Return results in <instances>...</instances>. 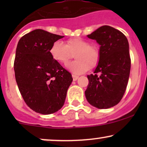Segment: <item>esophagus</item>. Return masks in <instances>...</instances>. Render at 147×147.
<instances>
[{"instance_id": "34e87169", "label": "esophagus", "mask_w": 147, "mask_h": 147, "mask_svg": "<svg viewBox=\"0 0 147 147\" xmlns=\"http://www.w3.org/2000/svg\"><path fill=\"white\" fill-rule=\"evenodd\" d=\"M72 79H73V81H77L79 78V76L75 75H72Z\"/></svg>"}]
</instances>
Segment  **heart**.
<instances>
[{"mask_svg":"<svg viewBox=\"0 0 147 147\" xmlns=\"http://www.w3.org/2000/svg\"><path fill=\"white\" fill-rule=\"evenodd\" d=\"M50 52L52 59L62 65H66L75 55L77 60L69 64L68 68L77 75L95 68L100 59L98 45L79 37L68 39L65 45L59 41L55 42Z\"/></svg>","mask_w":147,"mask_h":147,"instance_id":"obj_1","label":"heart"}]
</instances>
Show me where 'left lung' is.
<instances>
[{
  "instance_id": "8db88e82",
  "label": "left lung",
  "mask_w": 147,
  "mask_h": 147,
  "mask_svg": "<svg viewBox=\"0 0 147 147\" xmlns=\"http://www.w3.org/2000/svg\"><path fill=\"white\" fill-rule=\"evenodd\" d=\"M100 45V59L93 74L88 75L85 95L98 109L117 105L124 95L131 70L127 38L120 31L103 25L87 36Z\"/></svg>"
}]
</instances>
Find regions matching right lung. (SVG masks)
<instances>
[{"mask_svg":"<svg viewBox=\"0 0 147 147\" xmlns=\"http://www.w3.org/2000/svg\"><path fill=\"white\" fill-rule=\"evenodd\" d=\"M63 36L37 29L18 41L14 68L18 89L25 102L38 113H54L61 109L72 75L52 59L50 48Z\"/></svg>","mask_w":147,"mask_h":147,"instance_id":"obj_1","label":"right lung"}]
</instances>
